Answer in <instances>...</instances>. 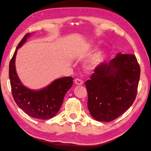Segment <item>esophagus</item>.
Returning a JSON list of instances; mask_svg holds the SVG:
<instances>
[{"label":"esophagus","instance_id":"34e87169","mask_svg":"<svg viewBox=\"0 0 151 151\" xmlns=\"http://www.w3.org/2000/svg\"><path fill=\"white\" fill-rule=\"evenodd\" d=\"M74 82H75V84H77V85H82V84H83V81H82L81 79H76Z\"/></svg>","mask_w":151,"mask_h":151}]
</instances>
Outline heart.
Listing matches in <instances>:
<instances>
[{"instance_id":"heart-1","label":"heart","mask_w":151,"mask_h":151,"mask_svg":"<svg viewBox=\"0 0 151 151\" xmlns=\"http://www.w3.org/2000/svg\"><path fill=\"white\" fill-rule=\"evenodd\" d=\"M99 57H100V54H99V53H98V54L96 55L92 58V60H91L89 62V63H88V65H87V67H88V68H92L93 66L95 64V63L98 61Z\"/></svg>"}]
</instances>
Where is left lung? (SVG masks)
<instances>
[{
	"instance_id": "1",
	"label": "left lung",
	"mask_w": 151,
	"mask_h": 151,
	"mask_svg": "<svg viewBox=\"0 0 151 151\" xmlns=\"http://www.w3.org/2000/svg\"><path fill=\"white\" fill-rule=\"evenodd\" d=\"M85 85L91 115L99 122L116 119L134 102L140 79V68L132 54L118 53L108 63L95 68Z\"/></svg>"
}]
</instances>
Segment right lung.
I'll return each mask as SVG.
<instances>
[{
    "label": "right lung",
    "instance_id": "1",
    "mask_svg": "<svg viewBox=\"0 0 151 151\" xmlns=\"http://www.w3.org/2000/svg\"><path fill=\"white\" fill-rule=\"evenodd\" d=\"M30 35L28 33L22 38L9 63V76L12 96L17 106L27 115L36 119H50L60 109L66 93L72 86L73 78L66 77L58 79L39 91L31 90L21 84L16 71L15 58L17 49Z\"/></svg>",
    "mask_w": 151,
    "mask_h": 151
}]
</instances>
